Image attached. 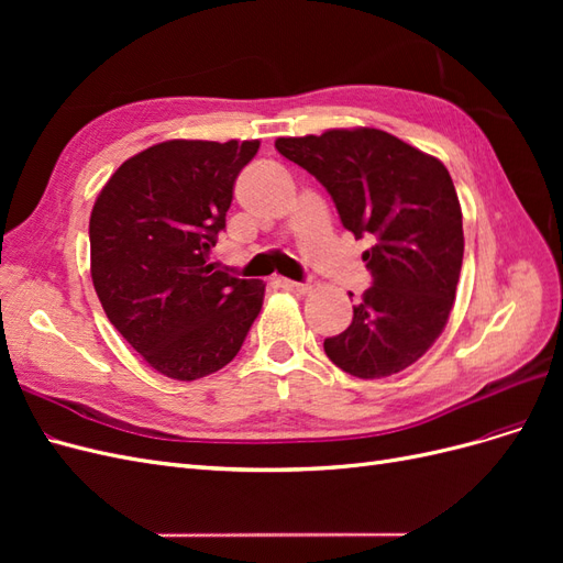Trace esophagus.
<instances>
[{
	"instance_id": "1",
	"label": "esophagus",
	"mask_w": 563,
	"mask_h": 563,
	"mask_svg": "<svg viewBox=\"0 0 563 563\" xmlns=\"http://www.w3.org/2000/svg\"><path fill=\"white\" fill-rule=\"evenodd\" d=\"M277 286L284 288V291H288V294H296V296H305L312 291V286L308 282H291V279H282V277L277 279Z\"/></svg>"
}]
</instances>
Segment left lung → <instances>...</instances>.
<instances>
[{
  "instance_id": "left-lung-1",
  "label": "left lung",
  "mask_w": 563,
  "mask_h": 563,
  "mask_svg": "<svg viewBox=\"0 0 563 563\" xmlns=\"http://www.w3.org/2000/svg\"><path fill=\"white\" fill-rule=\"evenodd\" d=\"M279 155L331 195L373 284L352 323L323 340L350 376L387 378L418 362L444 331L463 265V211L446 166L380 129H331L277 139Z\"/></svg>"
}]
</instances>
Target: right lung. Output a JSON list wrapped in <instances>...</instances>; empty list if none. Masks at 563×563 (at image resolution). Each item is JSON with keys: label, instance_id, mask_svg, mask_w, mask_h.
Wrapping results in <instances>:
<instances>
[{"label": "right lung", "instance_id": "right-lung-1", "mask_svg": "<svg viewBox=\"0 0 563 563\" xmlns=\"http://www.w3.org/2000/svg\"><path fill=\"white\" fill-rule=\"evenodd\" d=\"M261 141H166L126 159L91 220V279L112 327L174 380L230 364L263 308L265 284L207 263L232 187Z\"/></svg>", "mask_w": 563, "mask_h": 563}]
</instances>
